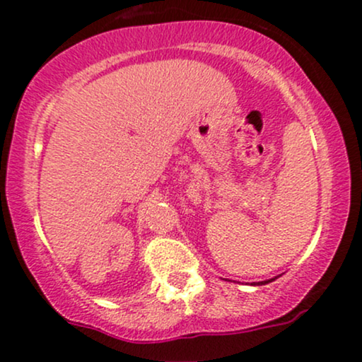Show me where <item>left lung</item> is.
Wrapping results in <instances>:
<instances>
[{
  "instance_id": "left-lung-1",
  "label": "left lung",
  "mask_w": 362,
  "mask_h": 362,
  "mask_svg": "<svg viewBox=\"0 0 362 362\" xmlns=\"http://www.w3.org/2000/svg\"><path fill=\"white\" fill-rule=\"evenodd\" d=\"M267 282H271V281H264V282H262V284H267Z\"/></svg>"
}]
</instances>
